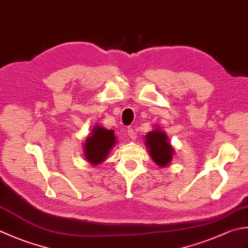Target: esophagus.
<instances>
[{
	"instance_id": "esophagus-1",
	"label": "esophagus",
	"mask_w": 248,
	"mask_h": 248,
	"mask_svg": "<svg viewBox=\"0 0 248 248\" xmlns=\"http://www.w3.org/2000/svg\"><path fill=\"white\" fill-rule=\"evenodd\" d=\"M127 132L129 134V138L132 139V140H135V138H137V133H135V130L132 128V127H129L127 129Z\"/></svg>"
}]
</instances>
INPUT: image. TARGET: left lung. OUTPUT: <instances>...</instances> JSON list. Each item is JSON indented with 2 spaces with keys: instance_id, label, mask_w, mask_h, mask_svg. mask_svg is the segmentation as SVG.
<instances>
[{
  "instance_id": "8db88e82",
  "label": "left lung",
  "mask_w": 248,
  "mask_h": 248,
  "mask_svg": "<svg viewBox=\"0 0 248 248\" xmlns=\"http://www.w3.org/2000/svg\"><path fill=\"white\" fill-rule=\"evenodd\" d=\"M146 145L149 148L150 156L160 167H166L171 161L173 148L168 142V137L164 132L154 130L146 135Z\"/></svg>"
}]
</instances>
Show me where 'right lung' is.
Listing matches in <instances>:
<instances>
[{
    "instance_id": "obj_1",
    "label": "right lung",
    "mask_w": 248,
    "mask_h": 248,
    "mask_svg": "<svg viewBox=\"0 0 248 248\" xmlns=\"http://www.w3.org/2000/svg\"><path fill=\"white\" fill-rule=\"evenodd\" d=\"M116 143V137L113 130H106L95 127L92 135L86 140L85 157L91 164H100L104 161L110 148Z\"/></svg>"
}]
</instances>
